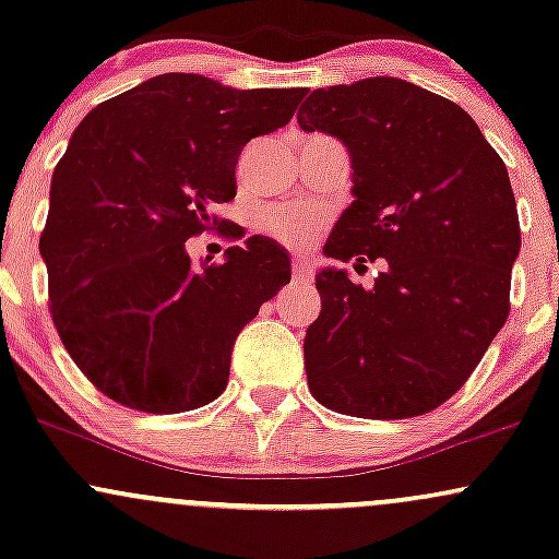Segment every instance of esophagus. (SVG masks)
Masks as SVG:
<instances>
[{
  "label": "esophagus",
  "mask_w": 559,
  "mask_h": 559,
  "mask_svg": "<svg viewBox=\"0 0 559 559\" xmlns=\"http://www.w3.org/2000/svg\"><path fill=\"white\" fill-rule=\"evenodd\" d=\"M292 275H294V281H297V284H310V281H312V265H310V260L294 258V262H292Z\"/></svg>",
  "instance_id": "esophagus-1"
}]
</instances>
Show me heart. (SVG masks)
Instances as JSON below:
<instances>
[{
	"mask_svg": "<svg viewBox=\"0 0 559 559\" xmlns=\"http://www.w3.org/2000/svg\"><path fill=\"white\" fill-rule=\"evenodd\" d=\"M265 230L284 243H305L323 226V213L318 207L292 204V207L273 210L265 215Z\"/></svg>",
	"mask_w": 559,
	"mask_h": 559,
	"instance_id": "1",
	"label": "heart"
}]
</instances>
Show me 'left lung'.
<instances>
[{
    "mask_svg": "<svg viewBox=\"0 0 559 559\" xmlns=\"http://www.w3.org/2000/svg\"><path fill=\"white\" fill-rule=\"evenodd\" d=\"M297 120L336 136L352 159L355 202L323 252L386 262L373 288L336 267L316 275L312 396L352 418L431 413L463 389L510 316L521 223L502 157L463 107L389 75L316 88Z\"/></svg>",
    "mask_w": 559,
    "mask_h": 559,
    "instance_id": "obj_1",
    "label": "left lung"
}]
</instances>
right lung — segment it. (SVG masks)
Segmentation results:
<instances>
[{
	"instance_id": "add662e5",
	"label": "right lung",
	"mask_w": 559,
	"mask_h": 559,
	"mask_svg": "<svg viewBox=\"0 0 559 559\" xmlns=\"http://www.w3.org/2000/svg\"><path fill=\"white\" fill-rule=\"evenodd\" d=\"M305 88H230L163 73L96 105L57 163L41 258L68 355L105 396L141 413L217 400L243 325L292 281L286 249L249 236L194 269L185 241L217 227L236 163L294 118Z\"/></svg>"
}]
</instances>
